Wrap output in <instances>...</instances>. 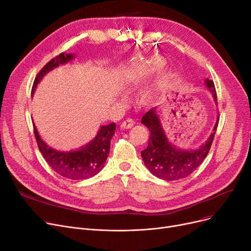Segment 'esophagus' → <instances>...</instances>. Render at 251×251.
I'll return each mask as SVG.
<instances>
[{"label":"esophagus","instance_id":"34e87169","mask_svg":"<svg viewBox=\"0 0 251 251\" xmlns=\"http://www.w3.org/2000/svg\"><path fill=\"white\" fill-rule=\"evenodd\" d=\"M134 125V121L132 120V119H127V120L123 121L122 124H121V127L124 128V129H129Z\"/></svg>","mask_w":251,"mask_h":251}]
</instances>
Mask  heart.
<instances>
[{"label": "heart", "mask_w": 251, "mask_h": 251, "mask_svg": "<svg viewBox=\"0 0 251 251\" xmlns=\"http://www.w3.org/2000/svg\"><path fill=\"white\" fill-rule=\"evenodd\" d=\"M156 69V67L155 68H149V67H147V66H143V69H142V73H143V75L144 74H150V73H152L154 70Z\"/></svg>", "instance_id": "heart-1"}]
</instances>
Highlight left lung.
I'll return each mask as SVG.
<instances>
[{
    "instance_id": "8db88e82",
    "label": "left lung",
    "mask_w": 251,
    "mask_h": 251,
    "mask_svg": "<svg viewBox=\"0 0 251 251\" xmlns=\"http://www.w3.org/2000/svg\"><path fill=\"white\" fill-rule=\"evenodd\" d=\"M206 86L213 92L217 101V94L213 81L206 79ZM141 123L150 130V138L147 149L141 151L144 165L157 178L171 181L189 176L201 166L207 155L216 134L219 119L214 127V132L207 141L196 151H180L171 144L161 126L160 119L151 109L143 115Z\"/></svg>"
}]
</instances>
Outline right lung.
<instances>
[{
  "instance_id": "right-lung-1",
  "label": "right lung",
  "mask_w": 251,
  "mask_h": 251,
  "mask_svg": "<svg viewBox=\"0 0 251 251\" xmlns=\"http://www.w3.org/2000/svg\"><path fill=\"white\" fill-rule=\"evenodd\" d=\"M72 58V54H64V52H62V54L49 61L42 70L37 73L33 81L31 94L34 92L37 83L41 81L44 75H46L51 69L56 68L60 64H65L66 62L70 61ZM33 129L37 147L48 165L55 172L65 178L72 180H83L97 175L103 168L104 162L110 153L111 139L115 134L116 124L111 123L109 125L101 126L96 138L90 141L85 148L69 152L58 151L50 149L39 136L34 125Z\"/></svg>"
}]
</instances>
